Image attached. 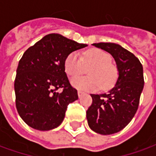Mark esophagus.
Returning a JSON list of instances; mask_svg holds the SVG:
<instances>
[{"mask_svg":"<svg viewBox=\"0 0 156 156\" xmlns=\"http://www.w3.org/2000/svg\"><path fill=\"white\" fill-rule=\"evenodd\" d=\"M83 94H84V93H83V91H80V90H78V97H79V98H80V97H81L82 95Z\"/></svg>","mask_w":156,"mask_h":156,"instance_id":"esophagus-1","label":"esophagus"}]
</instances>
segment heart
Wrapping results in <instances>:
<instances>
[{
  "label": "heart",
  "mask_w": 156,
  "mask_h": 156,
  "mask_svg": "<svg viewBox=\"0 0 156 156\" xmlns=\"http://www.w3.org/2000/svg\"><path fill=\"white\" fill-rule=\"evenodd\" d=\"M111 61V56L101 49H89L83 53V58L78 52H72L65 59V72L73 78L83 73L85 68L91 67L88 71V77L73 78L72 85L89 91L97 90L100 87L108 89L115 85L119 77L118 68Z\"/></svg>",
  "instance_id": "1"
}]
</instances>
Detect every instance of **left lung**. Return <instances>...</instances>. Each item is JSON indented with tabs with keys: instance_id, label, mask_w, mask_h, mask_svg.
<instances>
[{
	"instance_id": "1",
	"label": "left lung",
	"mask_w": 156,
	"mask_h": 156,
	"mask_svg": "<svg viewBox=\"0 0 156 156\" xmlns=\"http://www.w3.org/2000/svg\"><path fill=\"white\" fill-rule=\"evenodd\" d=\"M115 58L119 78L108 93L91 94V106L86 112L89 127L101 134H115L122 130L137 111L144 88L143 66L132 52L111 42L94 43Z\"/></svg>"
}]
</instances>
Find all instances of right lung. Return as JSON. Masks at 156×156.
<instances>
[{
    "instance_id": "obj_1",
    "label": "right lung",
    "mask_w": 156,
    "mask_h": 156,
    "mask_svg": "<svg viewBox=\"0 0 156 156\" xmlns=\"http://www.w3.org/2000/svg\"><path fill=\"white\" fill-rule=\"evenodd\" d=\"M87 46L52 33L22 55L14 83L16 107L28 126L50 130L61 124L68 105L78 98L65 73V59Z\"/></svg>"
}]
</instances>
